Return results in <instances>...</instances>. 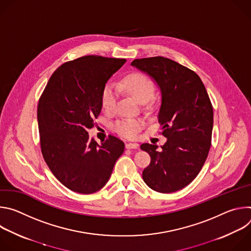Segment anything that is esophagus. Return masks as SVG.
Segmentation results:
<instances>
[{"label":"esophagus","mask_w":251,"mask_h":251,"mask_svg":"<svg viewBox=\"0 0 251 251\" xmlns=\"http://www.w3.org/2000/svg\"><path fill=\"white\" fill-rule=\"evenodd\" d=\"M125 147H126V149L130 150V149H137L139 147V145L136 144V143H127Z\"/></svg>","instance_id":"obj_1"}]
</instances>
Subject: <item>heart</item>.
<instances>
[{
  "instance_id": "b5f03b06",
  "label": "heart",
  "mask_w": 251,
  "mask_h": 251,
  "mask_svg": "<svg viewBox=\"0 0 251 251\" xmlns=\"http://www.w3.org/2000/svg\"><path fill=\"white\" fill-rule=\"evenodd\" d=\"M154 90V82L149 76L141 73H134L125 76L117 86L107 84L102 90L101 104L106 111H112L116 105L119 91L131 95L140 102H145L152 97ZM144 125V119L140 117H125L113 124V130L124 138L135 139Z\"/></svg>"
}]
</instances>
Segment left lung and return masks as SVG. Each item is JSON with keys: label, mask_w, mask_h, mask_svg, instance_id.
Segmentation results:
<instances>
[{"label": "left lung", "mask_w": 251, "mask_h": 251, "mask_svg": "<svg viewBox=\"0 0 251 251\" xmlns=\"http://www.w3.org/2000/svg\"><path fill=\"white\" fill-rule=\"evenodd\" d=\"M131 64L152 76L161 89L158 121L167 138L159 150L149 143L141 145L151 157L143 180L159 193L182 190L201 172L211 145L213 110L206 89L195 71L170 58L146 57Z\"/></svg>", "instance_id": "8db88e82"}]
</instances>
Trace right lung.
Here are the masks:
<instances>
[{
	"mask_svg": "<svg viewBox=\"0 0 251 251\" xmlns=\"http://www.w3.org/2000/svg\"><path fill=\"white\" fill-rule=\"evenodd\" d=\"M125 58L85 55L67 61L51 75L39 100L38 123L43 157L57 180L79 194H92L108 182L123 141L109 135L98 145L90 139L102 108L106 82Z\"/></svg>",
	"mask_w": 251,
	"mask_h": 251,
	"instance_id": "1",
	"label": "right lung"
}]
</instances>
